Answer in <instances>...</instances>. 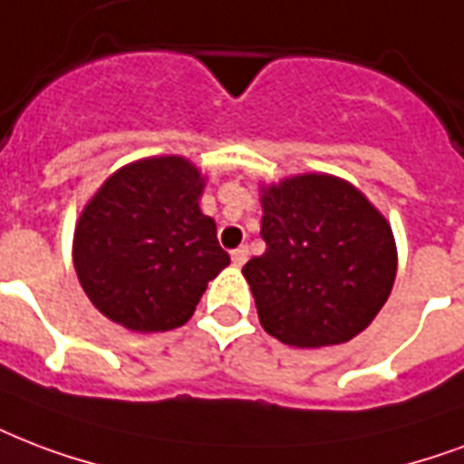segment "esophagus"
I'll return each mask as SVG.
<instances>
[{"label": "esophagus", "instance_id": "obj_1", "mask_svg": "<svg viewBox=\"0 0 464 464\" xmlns=\"http://www.w3.org/2000/svg\"><path fill=\"white\" fill-rule=\"evenodd\" d=\"M231 257H233V265H236V267H240V265H246V260H247V246L236 247V250H233V253H231Z\"/></svg>", "mask_w": 464, "mask_h": 464}]
</instances>
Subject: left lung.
Returning <instances> with one entry per match:
<instances>
[{
	"mask_svg": "<svg viewBox=\"0 0 464 464\" xmlns=\"http://www.w3.org/2000/svg\"><path fill=\"white\" fill-rule=\"evenodd\" d=\"M265 253L243 267L260 324L296 348L338 345L384 306L397 247L380 211L348 182L302 175L263 197Z\"/></svg>",
	"mask_w": 464,
	"mask_h": 464,
	"instance_id": "1",
	"label": "left lung"
}]
</instances>
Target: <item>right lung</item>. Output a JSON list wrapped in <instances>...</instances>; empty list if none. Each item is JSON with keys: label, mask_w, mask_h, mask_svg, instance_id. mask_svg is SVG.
I'll return each mask as SVG.
<instances>
[{"label": "right lung", "mask_w": 464, "mask_h": 464, "mask_svg": "<svg viewBox=\"0 0 464 464\" xmlns=\"http://www.w3.org/2000/svg\"><path fill=\"white\" fill-rule=\"evenodd\" d=\"M201 177L182 158H148L104 182L80 217L75 270L106 318L155 334L189 321L231 257L199 208Z\"/></svg>", "instance_id": "obj_1"}]
</instances>
